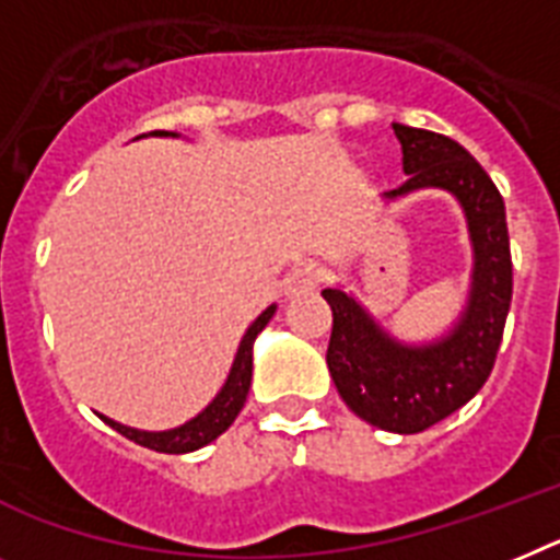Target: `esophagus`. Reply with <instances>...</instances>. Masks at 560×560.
Masks as SVG:
<instances>
[{"mask_svg":"<svg viewBox=\"0 0 560 560\" xmlns=\"http://www.w3.org/2000/svg\"><path fill=\"white\" fill-rule=\"evenodd\" d=\"M318 281H322V270H318V265L307 261V265H299L288 272V279H284V293L288 295L310 293V290L318 288Z\"/></svg>","mask_w":560,"mask_h":560,"instance_id":"34e87169","label":"esophagus"}]
</instances>
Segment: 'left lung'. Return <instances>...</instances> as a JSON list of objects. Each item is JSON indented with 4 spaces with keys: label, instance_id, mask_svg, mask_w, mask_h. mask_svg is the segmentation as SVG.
Wrapping results in <instances>:
<instances>
[{
    "label": "left lung",
    "instance_id": "1",
    "mask_svg": "<svg viewBox=\"0 0 560 560\" xmlns=\"http://www.w3.org/2000/svg\"><path fill=\"white\" fill-rule=\"evenodd\" d=\"M407 182L384 199L441 187L462 201L472 242V284L462 318L430 345H404L345 290L322 295L332 310L327 368L338 396L368 424L412 435L462 410L490 378L512 302L504 199L481 164L450 136L393 125Z\"/></svg>",
    "mask_w": 560,
    "mask_h": 560
}]
</instances>
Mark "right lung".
Wrapping results in <instances>:
<instances>
[{
  "label": "right lung",
  "instance_id": "add662e5",
  "mask_svg": "<svg viewBox=\"0 0 560 560\" xmlns=\"http://www.w3.org/2000/svg\"><path fill=\"white\" fill-rule=\"evenodd\" d=\"M156 136H176V133L156 130ZM272 313H276V304H270V307H267L265 313H261L250 327H247L224 387L219 389V396H215L213 401L199 412V416L190 418L187 424L176 427V430H164V432H144V430H133V427L119 424V421H113V418H105V416H102V421L110 424L116 432H121L125 439L167 455L192 453V450H199L205 447V444H210V441H215L230 424H233V421H236L244 401H247V389H250V378H253V341H256L258 332L265 330L267 322L272 318Z\"/></svg>",
  "mask_w": 560,
  "mask_h": 560
}]
</instances>
